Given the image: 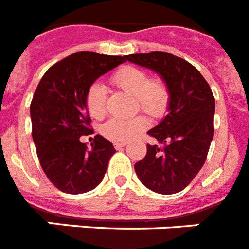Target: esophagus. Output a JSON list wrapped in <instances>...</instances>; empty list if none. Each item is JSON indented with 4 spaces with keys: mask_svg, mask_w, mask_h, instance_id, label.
Wrapping results in <instances>:
<instances>
[{
    "mask_svg": "<svg viewBox=\"0 0 249 249\" xmlns=\"http://www.w3.org/2000/svg\"><path fill=\"white\" fill-rule=\"evenodd\" d=\"M125 145H126V142H116V143H114L115 149H120V148L125 147Z\"/></svg>",
    "mask_w": 249,
    "mask_h": 249,
    "instance_id": "esophagus-1",
    "label": "esophagus"
}]
</instances>
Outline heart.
Returning <instances> with one entry per match:
<instances>
[{
  "mask_svg": "<svg viewBox=\"0 0 249 249\" xmlns=\"http://www.w3.org/2000/svg\"><path fill=\"white\" fill-rule=\"evenodd\" d=\"M115 85L130 95L135 96L137 108L160 119L166 115L171 104V91L162 77H149L148 73L135 66H123L112 74ZM106 89L99 82L89 86L85 96V102L89 116L101 119L106 114ZM149 126V120L144 115L130 119L112 118L101 126V133L108 141L128 142L142 134Z\"/></svg>",
  "mask_w": 249,
  "mask_h": 249,
  "instance_id": "1",
  "label": "heart"
}]
</instances>
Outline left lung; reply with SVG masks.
Returning a JSON list of instances; mask_svg holds the SVG:
<instances>
[{
    "mask_svg": "<svg viewBox=\"0 0 249 249\" xmlns=\"http://www.w3.org/2000/svg\"><path fill=\"white\" fill-rule=\"evenodd\" d=\"M125 60L160 74L171 91L170 112L147 133L160 145L147 144V154L135 163V172L152 191H182L205 163L214 137L212 89L191 63L171 53L130 54Z\"/></svg>",
    "mask_w": 249,
    "mask_h": 249,
    "instance_id": "8db88e82",
    "label": "left lung"
}]
</instances>
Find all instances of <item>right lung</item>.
Segmentation results:
<instances>
[{
  "label": "right lung",
  "instance_id": "add662e5",
  "mask_svg": "<svg viewBox=\"0 0 249 249\" xmlns=\"http://www.w3.org/2000/svg\"><path fill=\"white\" fill-rule=\"evenodd\" d=\"M124 62L120 55L77 52L50 67L35 89L31 134L44 173L60 191H91L105 176L115 149L101 135L91 148L79 139L93 134L85 96L100 76Z\"/></svg>",
  "mask_w": 249,
  "mask_h": 249
}]
</instances>
